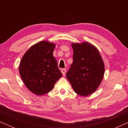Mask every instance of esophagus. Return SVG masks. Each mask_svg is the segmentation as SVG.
I'll list each match as a JSON object with an SVG mask.
<instances>
[{
	"instance_id": "obj_1",
	"label": "esophagus",
	"mask_w": 128,
	"mask_h": 128,
	"mask_svg": "<svg viewBox=\"0 0 128 128\" xmlns=\"http://www.w3.org/2000/svg\"><path fill=\"white\" fill-rule=\"evenodd\" d=\"M61 72H62L63 75H64L66 72V69H61Z\"/></svg>"
}]
</instances>
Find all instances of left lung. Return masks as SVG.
Segmentation results:
<instances>
[{"label":"left lung","instance_id":"obj_1","mask_svg":"<svg viewBox=\"0 0 128 128\" xmlns=\"http://www.w3.org/2000/svg\"><path fill=\"white\" fill-rule=\"evenodd\" d=\"M73 63L66 78L73 90L82 96L96 92L104 77V64L97 48L92 44H72Z\"/></svg>","mask_w":128,"mask_h":128}]
</instances>
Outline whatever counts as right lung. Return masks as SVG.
<instances>
[{"label": "right lung", "mask_w": 128, "mask_h": 128, "mask_svg": "<svg viewBox=\"0 0 128 128\" xmlns=\"http://www.w3.org/2000/svg\"><path fill=\"white\" fill-rule=\"evenodd\" d=\"M55 45L42 41L26 52L19 66V73L26 87L42 96L50 92L62 74L53 55Z\"/></svg>", "instance_id": "add662e5"}]
</instances>
